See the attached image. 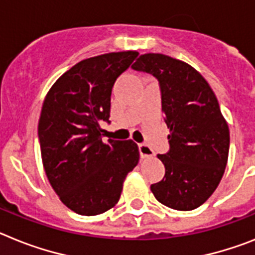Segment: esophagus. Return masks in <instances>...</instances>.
<instances>
[{"mask_svg":"<svg viewBox=\"0 0 255 255\" xmlns=\"http://www.w3.org/2000/svg\"><path fill=\"white\" fill-rule=\"evenodd\" d=\"M138 150H140L141 158H149V156L154 155V151L151 150V147L146 145V143H138Z\"/></svg>","mask_w":255,"mask_h":255,"instance_id":"1","label":"esophagus"}]
</instances>
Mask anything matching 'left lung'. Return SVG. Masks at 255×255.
Listing matches in <instances>:
<instances>
[{
    "label": "left lung",
    "instance_id": "obj_1",
    "mask_svg": "<svg viewBox=\"0 0 255 255\" xmlns=\"http://www.w3.org/2000/svg\"><path fill=\"white\" fill-rule=\"evenodd\" d=\"M132 69L158 79L169 128V150L158 155L165 174L150 189L172 209L200 207L220 185L229 158V126L216 95L191 65L167 55H141Z\"/></svg>",
    "mask_w": 255,
    "mask_h": 255
}]
</instances>
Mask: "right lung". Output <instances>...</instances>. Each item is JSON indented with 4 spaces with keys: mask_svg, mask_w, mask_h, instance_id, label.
<instances>
[{
    "mask_svg": "<svg viewBox=\"0 0 255 255\" xmlns=\"http://www.w3.org/2000/svg\"><path fill=\"white\" fill-rule=\"evenodd\" d=\"M137 56V51H123L79 61L43 101L38 138L46 176L64 204L82 216L114 207L140 159L137 143L103 141L100 128L103 122L110 123L115 81Z\"/></svg>",
    "mask_w": 255,
    "mask_h": 255,
    "instance_id": "add662e5",
    "label": "right lung"
}]
</instances>
